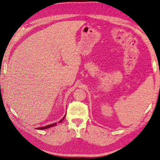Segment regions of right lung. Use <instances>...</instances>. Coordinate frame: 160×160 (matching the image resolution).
I'll use <instances>...</instances> for the list:
<instances>
[{"mask_svg":"<svg viewBox=\"0 0 160 160\" xmlns=\"http://www.w3.org/2000/svg\"><path fill=\"white\" fill-rule=\"evenodd\" d=\"M65 117H66V116H64V117L61 119V121H59L58 123H61L62 121H63V119L65 118ZM56 124H57V123H52V124H50V125H47L46 126H44V127H41V128H38L37 129H40V130H44V129H47V128H51V127H53L54 126H56Z\"/></svg>","mask_w":160,"mask_h":160,"instance_id":"obj_1","label":"right lung"}]
</instances>
